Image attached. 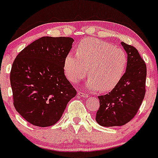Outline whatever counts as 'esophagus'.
I'll return each instance as SVG.
<instances>
[{
  "mask_svg": "<svg viewBox=\"0 0 158 158\" xmlns=\"http://www.w3.org/2000/svg\"><path fill=\"white\" fill-rule=\"evenodd\" d=\"M77 94H78L79 96H81V97H84V98H87V97H88V96H87V94H85V93L84 92H81V91H79V92L77 93Z\"/></svg>",
  "mask_w": 158,
  "mask_h": 158,
  "instance_id": "obj_1",
  "label": "esophagus"
}]
</instances>
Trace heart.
<instances>
[{
  "label": "heart",
  "mask_w": 158,
  "mask_h": 158,
  "mask_svg": "<svg viewBox=\"0 0 158 158\" xmlns=\"http://www.w3.org/2000/svg\"><path fill=\"white\" fill-rule=\"evenodd\" d=\"M127 63V55L122 48L97 39H85L77 45V55L66 56L64 70L68 79L77 84L88 69L87 87L106 92L118 84Z\"/></svg>",
  "instance_id": "heart-1"
}]
</instances>
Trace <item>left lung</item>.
I'll list each match as a JSON object with an SVG mask.
<instances>
[{
    "mask_svg": "<svg viewBox=\"0 0 158 158\" xmlns=\"http://www.w3.org/2000/svg\"><path fill=\"white\" fill-rule=\"evenodd\" d=\"M122 45L128 55L126 73L111 92L98 97L96 121L105 127L121 126L131 121L145 95L146 64L134 46L123 42Z\"/></svg>",
    "mask_w": 158,
    "mask_h": 158,
    "instance_id": "1",
    "label": "left lung"
}]
</instances>
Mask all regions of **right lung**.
I'll return each instance as SVG.
<instances>
[{
  "mask_svg": "<svg viewBox=\"0 0 158 158\" xmlns=\"http://www.w3.org/2000/svg\"><path fill=\"white\" fill-rule=\"evenodd\" d=\"M73 42L71 37L43 36L23 48L13 63L10 80L14 107L33 126L55 125L77 94L64 72Z\"/></svg>",
  "mask_w": 158,
  "mask_h": 158,
  "instance_id": "1",
  "label": "right lung"
}]
</instances>
